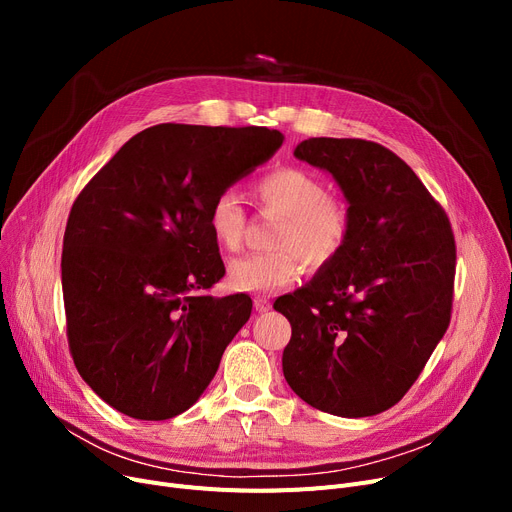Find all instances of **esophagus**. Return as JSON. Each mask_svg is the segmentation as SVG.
Instances as JSON below:
<instances>
[{
	"label": "esophagus",
	"instance_id": "esophagus-1",
	"mask_svg": "<svg viewBox=\"0 0 512 512\" xmlns=\"http://www.w3.org/2000/svg\"><path fill=\"white\" fill-rule=\"evenodd\" d=\"M253 303H255V309H257L259 313L270 311V307H272L270 299H265V297H255V299H253Z\"/></svg>",
	"mask_w": 512,
	"mask_h": 512
}]
</instances>
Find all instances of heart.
Masks as SVG:
<instances>
[{"label":"heart","instance_id":"1","mask_svg":"<svg viewBox=\"0 0 512 512\" xmlns=\"http://www.w3.org/2000/svg\"><path fill=\"white\" fill-rule=\"evenodd\" d=\"M253 193L263 211L282 215L274 232L276 251L234 261L228 280L245 292H274L299 280L303 259L311 267L334 261L346 247L353 228L348 203L330 195L326 184L307 170L282 166L259 176ZM211 236L228 253H238L245 240L247 213L234 188L215 195L207 209Z\"/></svg>","mask_w":512,"mask_h":512}]
</instances>
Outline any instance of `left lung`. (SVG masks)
Instances as JSON below:
<instances>
[{
  "mask_svg": "<svg viewBox=\"0 0 512 512\" xmlns=\"http://www.w3.org/2000/svg\"><path fill=\"white\" fill-rule=\"evenodd\" d=\"M294 155L334 176L353 228L334 261L274 303L292 326L284 378L324 413L378 415L409 392L448 330L456 274L450 220L384 145L317 137Z\"/></svg>",
  "mask_w": 512,
  "mask_h": 512,
  "instance_id": "8db88e82",
  "label": "left lung"
}]
</instances>
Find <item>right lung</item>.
<instances>
[{
	"label": "right lung",
	"mask_w": 512,
	"mask_h": 512,
	"mask_svg": "<svg viewBox=\"0 0 512 512\" xmlns=\"http://www.w3.org/2000/svg\"><path fill=\"white\" fill-rule=\"evenodd\" d=\"M282 141L265 126L157 124L74 199L62 249L66 336L80 378L116 411L172 419L213 380L253 301L209 294L226 267L207 209Z\"/></svg>",
	"instance_id": "1"
}]
</instances>
